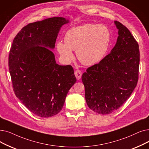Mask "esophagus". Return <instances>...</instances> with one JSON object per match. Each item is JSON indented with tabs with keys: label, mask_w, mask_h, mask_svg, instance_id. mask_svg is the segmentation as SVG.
Masks as SVG:
<instances>
[{
	"label": "esophagus",
	"mask_w": 149,
	"mask_h": 149,
	"mask_svg": "<svg viewBox=\"0 0 149 149\" xmlns=\"http://www.w3.org/2000/svg\"><path fill=\"white\" fill-rule=\"evenodd\" d=\"M74 74H75V75L77 80H80L81 79V75H82V73H81V72L80 70H76L75 71Z\"/></svg>",
	"instance_id": "esophagus-1"
}]
</instances>
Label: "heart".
Here are the masks:
<instances>
[{
    "mask_svg": "<svg viewBox=\"0 0 149 149\" xmlns=\"http://www.w3.org/2000/svg\"><path fill=\"white\" fill-rule=\"evenodd\" d=\"M110 38V32L105 25L86 24L68 30L64 42H57L56 47L64 61L72 60V50H76L77 58L82 64L93 65L105 55Z\"/></svg>",
    "mask_w": 149,
    "mask_h": 149,
    "instance_id": "1",
    "label": "heart"
}]
</instances>
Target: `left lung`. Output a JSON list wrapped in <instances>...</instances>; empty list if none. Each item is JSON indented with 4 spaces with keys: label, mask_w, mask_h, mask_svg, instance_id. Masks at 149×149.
Listing matches in <instances>:
<instances>
[{
    "label": "left lung",
    "mask_w": 149,
    "mask_h": 149,
    "mask_svg": "<svg viewBox=\"0 0 149 149\" xmlns=\"http://www.w3.org/2000/svg\"><path fill=\"white\" fill-rule=\"evenodd\" d=\"M114 24L119 35L115 46L81 77L88 107L101 114L119 109L130 96L138 80V43L124 25L116 21Z\"/></svg>",
    "instance_id": "8db88e82"
}]
</instances>
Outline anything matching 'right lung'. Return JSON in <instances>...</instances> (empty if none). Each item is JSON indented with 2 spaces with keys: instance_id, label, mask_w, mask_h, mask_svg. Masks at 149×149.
I'll list each match as a JSON object with an SVG mask.
<instances>
[{
  "instance_id": "add662e5",
  "label": "right lung",
  "mask_w": 149,
  "mask_h": 149,
  "mask_svg": "<svg viewBox=\"0 0 149 149\" xmlns=\"http://www.w3.org/2000/svg\"><path fill=\"white\" fill-rule=\"evenodd\" d=\"M68 19L54 17L30 23L15 36L8 66L16 96L35 115L50 118L59 113L76 82L73 68L56 63L51 50Z\"/></svg>"
}]
</instances>
